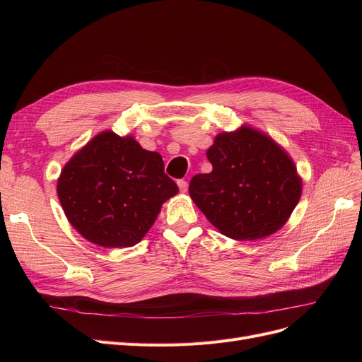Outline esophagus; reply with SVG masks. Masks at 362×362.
<instances>
[{"label":"esophagus","instance_id":"34e87169","mask_svg":"<svg viewBox=\"0 0 362 362\" xmlns=\"http://www.w3.org/2000/svg\"><path fill=\"white\" fill-rule=\"evenodd\" d=\"M178 187H180V190H181L182 193H185V192H187V189H189V184H187V181L180 180V181H178Z\"/></svg>","mask_w":362,"mask_h":362}]
</instances>
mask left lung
<instances>
[{"mask_svg":"<svg viewBox=\"0 0 362 362\" xmlns=\"http://www.w3.org/2000/svg\"><path fill=\"white\" fill-rule=\"evenodd\" d=\"M206 158L213 170L194 175L189 193L221 234L258 240L287 223L302 196V178L270 136L249 125L218 133Z\"/></svg>","mask_w":362,"mask_h":362,"instance_id":"obj_1","label":"left lung"}]
</instances>
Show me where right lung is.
I'll return each instance as SVG.
<instances>
[{"instance_id":"1","label":"right lung","mask_w":362,"mask_h":362,"mask_svg":"<svg viewBox=\"0 0 362 362\" xmlns=\"http://www.w3.org/2000/svg\"><path fill=\"white\" fill-rule=\"evenodd\" d=\"M178 193L158 152L133 136L101 131L76 151L57 180L69 223L103 247L137 245L154 225L161 205Z\"/></svg>"}]
</instances>
